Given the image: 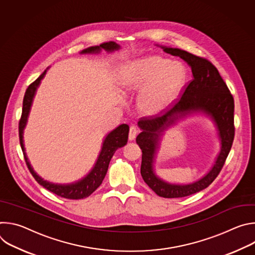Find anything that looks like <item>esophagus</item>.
<instances>
[{
	"mask_svg": "<svg viewBox=\"0 0 255 255\" xmlns=\"http://www.w3.org/2000/svg\"><path fill=\"white\" fill-rule=\"evenodd\" d=\"M137 133H138V129H137L136 127H134V126H131L130 129H129V136H128L129 140H130V141L134 140L135 137H136V135H137Z\"/></svg>",
	"mask_w": 255,
	"mask_h": 255,
	"instance_id": "34e87169",
	"label": "esophagus"
}]
</instances>
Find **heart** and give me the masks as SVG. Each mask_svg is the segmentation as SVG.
<instances>
[{"mask_svg":"<svg viewBox=\"0 0 255 255\" xmlns=\"http://www.w3.org/2000/svg\"><path fill=\"white\" fill-rule=\"evenodd\" d=\"M188 79L184 63L160 56H147L129 62L123 74V85L129 91H141L140 108L157 113L169 106L183 90Z\"/></svg>","mask_w":255,"mask_h":255,"instance_id":"heart-1","label":"heart"}]
</instances>
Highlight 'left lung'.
Wrapping results in <instances>:
<instances>
[{
    "label": "left lung",
    "mask_w": 255,
    "mask_h": 255,
    "mask_svg": "<svg viewBox=\"0 0 255 255\" xmlns=\"http://www.w3.org/2000/svg\"><path fill=\"white\" fill-rule=\"evenodd\" d=\"M164 52L184 59L192 68L193 80L185 87L181 97L159 114L142 117L138 126L142 132L136 142L142 150L140 172L148 187L162 198H183L208 188L220 173L234 140V99L219 71L208 59L178 48L161 46ZM202 113L214 122L222 140V150L210 171L195 183L176 185L166 183L153 169V162L162 133L179 119Z\"/></svg>",
    "instance_id": "obj_1"
}]
</instances>
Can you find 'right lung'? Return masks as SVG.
<instances>
[{"label":"right lung","instance_id":"add662e5","mask_svg":"<svg viewBox=\"0 0 255 255\" xmlns=\"http://www.w3.org/2000/svg\"><path fill=\"white\" fill-rule=\"evenodd\" d=\"M119 48H120L119 44H117L114 41H109V42H104V43L100 44L99 46H91L87 49H84L81 53H99V52H101L102 49L106 50L107 52H113L115 50H118ZM47 69H48V67L42 72V75H40V77L37 80L33 82L27 88V90L25 92V96L23 99L22 115H21V119L19 122V139H20L21 148H22V151L24 154L26 164H27L31 174L33 175L35 180L37 181L39 185H41L43 188H45L49 192H51L61 198H65V199H69V200L85 199V198H88L90 195H92L101 186L102 181L107 173L109 163H110V160H111L112 156L114 155L115 151L118 148L123 147L124 145H126L127 140H128L129 126L126 124H122L106 136V138L103 142L102 150L100 152V155L97 159L95 166L82 179L76 181V183L66 184V185L53 184V183H50V181L44 180L42 177H40L37 173L33 170L32 166L26 156L24 144H23V142H24L23 141V131H24V128H25L27 120H28L29 112H30V109L32 106V102H33V98L35 96L36 90H37V88L39 87V85L41 83V80L46 75Z\"/></svg>","mask_w":255,"mask_h":255}]
</instances>
